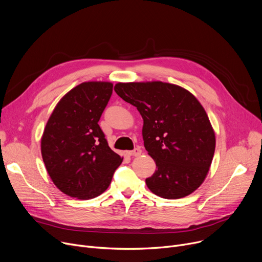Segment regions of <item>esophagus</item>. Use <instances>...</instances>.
<instances>
[{
  "label": "esophagus",
  "instance_id": "1",
  "mask_svg": "<svg viewBox=\"0 0 262 262\" xmlns=\"http://www.w3.org/2000/svg\"><path fill=\"white\" fill-rule=\"evenodd\" d=\"M141 152H142V150L139 148V147H137V148H135V149H133V150H128V151H126V154L128 155V156H134V157H138V156H140L141 155Z\"/></svg>",
  "mask_w": 262,
  "mask_h": 262
}]
</instances>
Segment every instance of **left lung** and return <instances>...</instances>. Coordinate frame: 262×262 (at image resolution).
Instances as JSON below:
<instances>
[{
    "mask_svg": "<svg viewBox=\"0 0 262 262\" xmlns=\"http://www.w3.org/2000/svg\"><path fill=\"white\" fill-rule=\"evenodd\" d=\"M117 95L143 118L144 147L156 162L147 187L179 199L204 181L215 152V133L199 101L180 86L157 82L118 83Z\"/></svg>",
    "mask_w": 262,
    "mask_h": 262,
    "instance_id": "1",
    "label": "left lung"
}]
</instances>
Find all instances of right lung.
<instances>
[{"mask_svg": "<svg viewBox=\"0 0 262 262\" xmlns=\"http://www.w3.org/2000/svg\"><path fill=\"white\" fill-rule=\"evenodd\" d=\"M112 94V83L84 82L61 99L47 122L43 161L51 180L68 196L87 200L101 195L123 160L98 123Z\"/></svg>", "mask_w": 262, "mask_h": 262, "instance_id": "add662e5", "label": "right lung"}]
</instances>
